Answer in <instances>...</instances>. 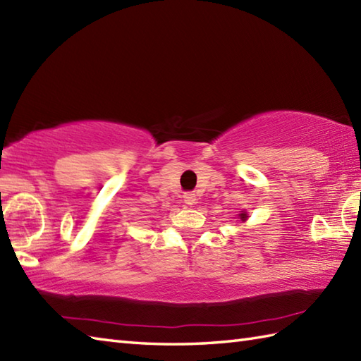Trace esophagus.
<instances>
[{
	"label": "esophagus",
	"mask_w": 361,
	"mask_h": 361,
	"mask_svg": "<svg viewBox=\"0 0 361 361\" xmlns=\"http://www.w3.org/2000/svg\"><path fill=\"white\" fill-rule=\"evenodd\" d=\"M195 202H197L195 194H192V192H186L185 194V203L186 204H195Z\"/></svg>",
	"instance_id": "1"
}]
</instances>
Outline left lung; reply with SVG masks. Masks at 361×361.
Returning a JSON list of instances; mask_svg holds the SVG:
<instances>
[{"label":"left lung","mask_w":361,"mask_h":361,"mask_svg":"<svg viewBox=\"0 0 361 361\" xmlns=\"http://www.w3.org/2000/svg\"><path fill=\"white\" fill-rule=\"evenodd\" d=\"M247 217H248L247 214H240V219H242V220H245V219H247Z\"/></svg>","instance_id":"obj_1"}]
</instances>
